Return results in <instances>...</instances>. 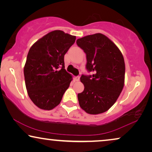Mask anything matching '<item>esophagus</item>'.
Returning <instances> with one entry per match:
<instances>
[{
  "label": "esophagus",
  "instance_id": "esophagus-1",
  "mask_svg": "<svg viewBox=\"0 0 152 152\" xmlns=\"http://www.w3.org/2000/svg\"><path fill=\"white\" fill-rule=\"evenodd\" d=\"M80 76L75 77V80L76 82H79V81H80Z\"/></svg>",
  "mask_w": 152,
  "mask_h": 152
}]
</instances>
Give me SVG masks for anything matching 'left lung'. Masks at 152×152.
<instances>
[{"label":"left lung","mask_w":152,"mask_h":152,"mask_svg":"<svg viewBox=\"0 0 152 152\" xmlns=\"http://www.w3.org/2000/svg\"><path fill=\"white\" fill-rule=\"evenodd\" d=\"M76 42L86 54V69L93 72L92 76L81 77L84 90L78 93L79 104L87 113H102L115 104L123 89V55L117 45L101 33L78 39Z\"/></svg>","instance_id":"left-lung-1"}]
</instances>
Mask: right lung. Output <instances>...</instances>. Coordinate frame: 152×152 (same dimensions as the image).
<instances>
[{"label":"right lung","mask_w":152,"mask_h":152,"mask_svg":"<svg viewBox=\"0 0 152 152\" xmlns=\"http://www.w3.org/2000/svg\"><path fill=\"white\" fill-rule=\"evenodd\" d=\"M75 39L54 30L31 46L24 66L25 82L29 97L39 109H53L69 87L72 76L65 69L64 55Z\"/></svg>","instance_id":"right-lung-1"}]
</instances>
